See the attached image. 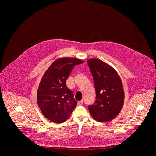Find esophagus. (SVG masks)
<instances>
[{
    "mask_svg": "<svg viewBox=\"0 0 156 156\" xmlns=\"http://www.w3.org/2000/svg\"><path fill=\"white\" fill-rule=\"evenodd\" d=\"M83 104V100H80V101H78V105H82Z\"/></svg>",
    "mask_w": 156,
    "mask_h": 156,
    "instance_id": "34e87169",
    "label": "esophagus"
}]
</instances>
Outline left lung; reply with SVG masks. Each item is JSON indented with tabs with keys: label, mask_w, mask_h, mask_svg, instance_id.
<instances>
[{
	"label": "left lung",
	"mask_w": 156,
	"mask_h": 156,
	"mask_svg": "<svg viewBox=\"0 0 156 156\" xmlns=\"http://www.w3.org/2000/svg\"><path fill=\"white\" fill-rule=\"evenodd\" d=\"M87 62L96 94L94 103L88 107L89 112L98 122L112 121L119 115L124 103L121 80L115 69L99 59L92 58Z\"/></svg>",
	"instance_id": "1"
}]
</instances>
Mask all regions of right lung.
<instances>
[{"mask_svg":"<svg viewBox=\"0 0 156 156\" xmlns=\"http://www.w3.org/2000/svg\"><path fill=\"white\" fill-rule=\"evenodd\" d=\"M83 62L73 57L58 58L43 75L37 89V105L44 116L52 122H65L76 106L66 80L75 65Z\"/></svg>","mask_w":156,"mask_h":156,"instance_id":"add662e5","label":"right lung"}]
</instances>
